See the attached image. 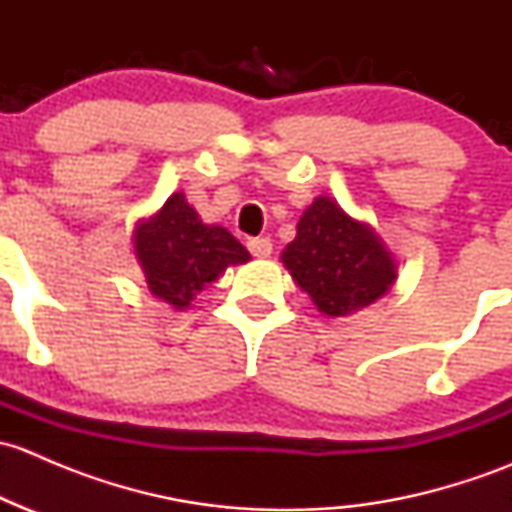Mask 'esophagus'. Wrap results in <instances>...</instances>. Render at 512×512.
<instances>
[{
    "instance_id": "esophagus-1",
    "label": "esophagus",
    "mask_w": 512,
    "mask_h": 512,
    "mask_svg": "<svg viewBox=\"0 0 512 512\" xmlns=\"http://www.w3.org/2000/svg\"><path fill=\"white\" fill-rule=\"evenodd\" d=\"M247 250H250L255 257H270L272 240L270 237H252V240H247Z\"/></svg>"
}]
</instances>
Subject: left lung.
I'll return each instance as SVG.
<instances>
[{
  "mask_svg": "<svg viewBox=\"0 0 512 512\" xmlns=\"http://www.w3.org/2000/svg\"><path fill=\"white\" fill-rule=\"evenodd\" d=\"M282 262L329 317L376 302L396 280L394 260L374 230L349 218L332 198H317L304 210Z\"/></svg>",
  "mask_w": 512,
  "mask_h": 512,
  "instance_id": "obj_1",
  "label": "left lung"
}]
</instances>
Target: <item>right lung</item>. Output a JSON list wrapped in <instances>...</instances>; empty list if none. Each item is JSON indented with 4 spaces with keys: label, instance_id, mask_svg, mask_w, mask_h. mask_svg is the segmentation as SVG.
Instances as JSON below:
<instances>
[{
    "label": "right lung",
    "instance_id": "obj_1",
    "mask_svg": "<svg viewBox=\"0 0 512 512\" xmlns=\"http://www.w3.org/2000/svg\"><path fill=\"white\" fill-rule=\"evenodd\" d=\"M136 255L148 289L175 309L188 307L230 265L250 260V252L225 227L203 225L183 193L170 195L156 218L138 227Z\"/></svg>",
    "mask_w": 512,
    "mask_h": 512
}]
</instances>
